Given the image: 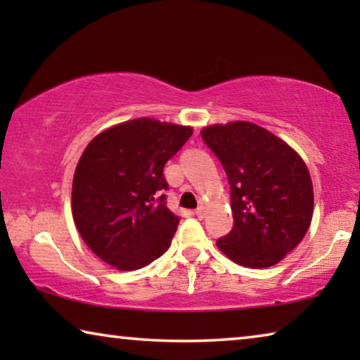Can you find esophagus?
<instances>
[{
	"label": "esophagus",
	"instance_id": "1",
	"mask_svg": "<svg viewBox=\"0 0 360 360\" xmlns=\"http://www.w3.org/2000/svg\"><path fill=\"white\" fill-rule=\"evenodd\" d=\"M205 214H206L205 206H198V208L195 210V216H197L198 219H203V217H205Z\"/></svg>",
	"mask_w": 360,
	"mask_h": 360
}]
</instances>
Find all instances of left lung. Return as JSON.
I'll use <instances>...</instances> for the list:
<instances>
[{"mask_svg":"<svg viewBox=\"0 0 360 360\" xmlns=\"http://www.w3.org/2000/svg\"><path fill=\"white\" fill-rule=\"evenodd\" d=\"M202 138L230 184L233 229L217 248L248 268L278 264L311 224L313 182L302 157L251 122L206 127Z\"/></svg>","mask_w":360,"mask_h":360,"instance_id":"left-lung-1","label":"left lung"}]
</instances>
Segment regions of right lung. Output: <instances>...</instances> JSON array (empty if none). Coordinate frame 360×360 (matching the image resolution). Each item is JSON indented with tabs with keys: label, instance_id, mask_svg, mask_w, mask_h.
<instances>
[{
	"label": "right lung",
	"instance_id": "add662e5",
	"mask_svg": "<svg viewBox=\"0 0 360 360\" xmlns=\"http://www.w3.org/2000/svg\"><path fill=\"white\" fill-rule=\"evenodd\" d=\"M192 136L191 127L135 119L100 133L72 179V217L92 251L130 271L172 245L179 217L167 208L165 163Z\"/></svg>",
	"mask_w": 360,
	"mask_h": 360
}]
</instances>
